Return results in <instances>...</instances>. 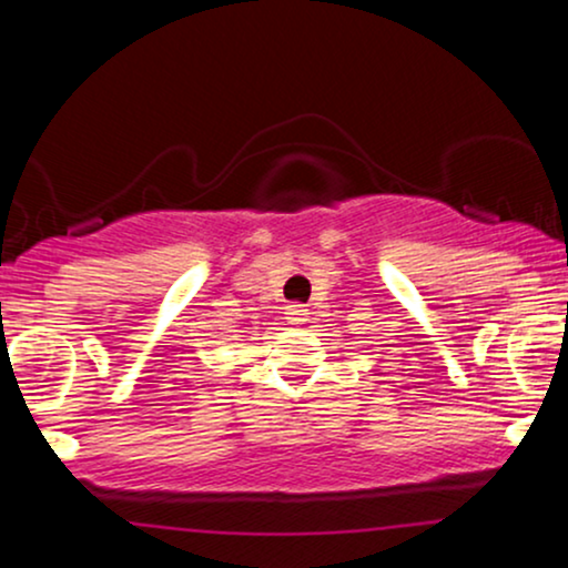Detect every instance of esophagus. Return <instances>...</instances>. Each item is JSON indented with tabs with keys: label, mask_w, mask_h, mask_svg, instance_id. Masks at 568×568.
<instances>
[{
	"label": "esophagus",
	"mask_w": 568,
	"mask_h": 568,
	"mask_svg": "<svg viewBox=\"0 0 568 568\" xmlns=\"http://www.w3.org/2000/svg\"><path fill=\"white\" fill-rule=\"evenodd\" d=\"M285 321H288L291 325H302V323H306L310 321V312L304 310V304H288L285 306Z\"/></svg>",
	"instance_id": "1"
}]
</instances>
